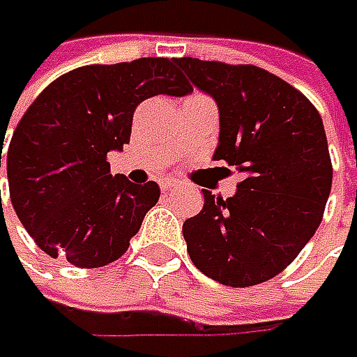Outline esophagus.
I'll use <instances>...</instances> for the list:
<instances>
[{"label":"esophagus","mask_w":357,"mask_h":357,"mask_svg":"<svg viewBox=\"0 0 357 357\" xmlns=\"http://www.w3.org/2000/svg\"><path fill=\"white\" fill-rule=\"evenodd\" d=\"M174 186H178L176 181H162V183H160V188H162V190H171Z\"/></svg>","instance_id":"34e87169"}]
</instances>
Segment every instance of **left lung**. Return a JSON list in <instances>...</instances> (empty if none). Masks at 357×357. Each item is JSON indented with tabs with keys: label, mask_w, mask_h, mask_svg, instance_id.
Returning <instances> with one entry per match:
<instances>
[{
	"label": "left lung",
	"mask_w": 357,
	"mask_h": 357,
	"mask_svg": "<svg viewBox=\"0 0 357 357\" xmlns=\"http://www.w3.org/2000/svg\"><path fill=\"white\" fill-rule=\"evenodd\" d=\"M176 63L218 105L214 160L244 174L234 197L202 188V211L183 225L188 256L225 286L270 280L322 222L332 188L322 117L300 91L256 65L195 57Z\"/></svg>",
	"instance_id": "8db88e82"
}]
</instances>
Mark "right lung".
<instances>
[{
	"mask_svg": "<svg viewBox=\"0 0 357 357\" xmlns=\"http://www.w3.org/2000/svg\"><path fill=\"white\" fill-rule=\"evenodd\" d=\"M174 63L143 57L79 67L41 91L21 117L7 149L9 197L51 258L101 268L127 252L160 188L111 174L107 155L129 143L132 113L144 99L192 91Z\"/></svg>",
	"mask_w": 357,
	"mask_h": 357,
	"instance_id": "obj_1",
	"label": "right lung"
}]
</instances>
